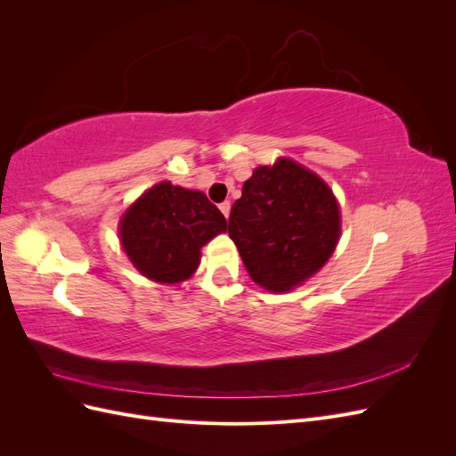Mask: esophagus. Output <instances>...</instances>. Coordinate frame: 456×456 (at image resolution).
<instances>
[{
	"label": "esophagus",
	"mask_w": 456,
	"mask_h": 456,
	"mask_svg": "<svg viewBox=\"0 0 456 456\" xmlns=\"http://www.w3.org/2000/svg\"><path fill=\"white\" fill-rule=\"evenodd\" d=\"M218 207H220V211H223V215L228 218L230 216V209H232V203L224 201V203H220Z\"/></svg>",
	"instance_id": "obj_1"
}]
</instances>
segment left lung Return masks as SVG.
Here are the masks:
<instances>
[{
    "instance_id": "8db88e82",
    "label": "left lung",
    "mask_w": 456,
    "mask_h": 456,
    "mask_svg": "<svg viewBox=\"0 0 456 456\" xmlns=\"http://www.w3.org/2000/svg\"><path fill=\"white\" fill-rule=\"evenodd\" d=\"M228 233L251 280L270 293L305 283L333 255L340 209L325 181L300 163L280 158L245 181L232 205Z\"/></svg>"
}]
</instances>
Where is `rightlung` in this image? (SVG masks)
Returning a JSON list of instances; mask_svg holds the SVG:
<instances>
[{
    "label": "right lung",
    "instance_id": "obj_1",
    "mask_svg": "<svg viewBox=\"0 0 456 456\" xmlns=\"http://www.w3.org/2000/svg\"><path fill=\"white\" fill-rule=\"evenodd\" d=\"M226 218L203 191L163 181L146 190L119 220L123 251L148 280L186 281L201 247L226 232Z\"/></svg>",
    "mask_w": 456,
    "mask_h": 456
}]
</instances>
